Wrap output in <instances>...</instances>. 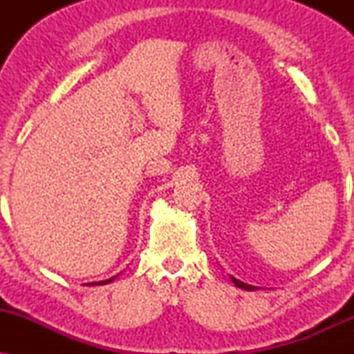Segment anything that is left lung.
<instances>
[{"instance_id":"obj_1","label":"left lung","mask_w":354,"mask_h":354,"mask_svg":"<svg viewBox=\"0 0 354 354\" xmlns=\"http://www.w3.org/2000/svg\"><path fill=\"white\" fill-rule=\"evenodd\" d=\"M231 279H233V283L236 284L238 288H243V290H248V291H253V290H256L254 286H251V284H245V283H243V281H239V279L233 278V276H231Z\"/></svg>"}]
</instances>
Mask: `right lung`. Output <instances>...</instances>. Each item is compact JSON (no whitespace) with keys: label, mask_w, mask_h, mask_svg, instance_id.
I'll return each instance as SVG.
<instances>
[{"label":"right lung","mask_w":354,"mask_h":354,"mask_svg":"<svg viewBox=\"0 0 354 354\" xmlns=\"http://www.w3.org/2000/svg\"><path fill=\"white\" fill-rule=\"evenodd\" d=\"M113 279H115V276H113V278H109V279H104V281H98V283H91V284H106V283H111Z\"/></svg>","instance_id":"right-lung-1"}]
</instances>
